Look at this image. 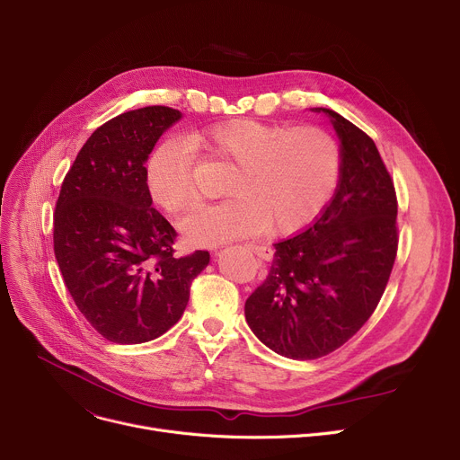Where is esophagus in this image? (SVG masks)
Here are the masks:
<instances>
[{
	"instance_id": "34e87169",
	"label": "esophagus",
	"mask_w": 460,
	"mask_h": 460,
	"mask_svg": "<svg viewBox=\"0 0 460 460\" xmlns=\"http://www.w3.org/2000/svg\"><path fill=\"white\" fill-rule=\"evenodd\" d=\"M248 250L261 261H270L273 257V250L264 243H248Z\"/></svg>"
}]
</instances>
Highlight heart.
Instances as JSON below:
<instances>
[{
    "mask_svg": "<svg viewBox=\"0 0 460 460\" xmlns=\"http://www.w3.org/2000/svg\"><path fill=\"white\" fill-rule=\"evenodd\" d=\"M196 153L233 164L229 199L192 210L181 231L190 246L222 243L268 233L292 236L307 229L339 185L341 146L320 128H285L233 118L182 138H166L149 153L144 182L151 203L177 214L194 199Z\"/></svg>",
    "mask_w": 460,
    "mask_h": 460,
    "instance_id": "1",
    "label": "heart"
}]
</instances>
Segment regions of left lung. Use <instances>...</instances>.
Here are the masks:
<instances>
[{"mask_svg":"<svg viewBox=\"0 0 460 460\" xmlns=\"http://www.w3.org/2000/svg\"><path fill=\"white\" fill-rule=\"evenodd\" d=\"M314 111L341 138L339 187L313 226L273 243L266 279L243 307L257 339L296 360L329 355L368 322L397 253V198L376 142L339 112Z\"/></svg>","mask_w":460,"mask_h":460,"instance_id":"1","label":"left lung"}]
</instances>
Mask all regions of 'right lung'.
Returning a JSON list of instances; mask_svg holds the SVG:
<instances>
[{
	"label": "right lung",
	"mask_w": 460,
	"mask_h": 460,
	"mask_svg": "<svg viewBox=\"0 0 460 460\" xmlns=\"http://www.w3.org/2000/svg\"><path fill=\"white\" fill-rule=\"evenodd\" d=\"M181 112L153 105L98 128L70 166L53 214V250L77 309L103 339L142 344L187 309L208 252L173 255L175 229L151 207L144 164Z\"/></svg>",
	"instance_id": "obj_1"
}]
</instances>
